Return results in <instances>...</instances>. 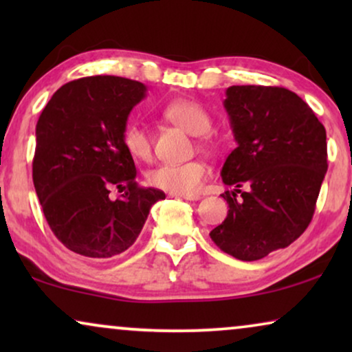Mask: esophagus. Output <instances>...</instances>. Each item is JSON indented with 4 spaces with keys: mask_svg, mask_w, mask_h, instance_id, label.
Instances as JSON below:
<instances>
[{
    "mask_svg": "<svg viewBox=\"0 0 352 352\" xmlns=\"http://www.w3.org/2000/svg\"><path fill=\"white\" fill-rule=\"evenodd\" d=\"M173 197H181L184 200H190V201H197L200 200V195H184V194H171Z\"/></svg>",
    "mask_w": 352,
    "mask_h": 352,
    "instance_id": "34e87169",
    "label": "esophagus"
}]
</instances>
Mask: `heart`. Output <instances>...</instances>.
<instances>
[{"instance_id":"heart-1","label":"heart","mask_w":352,"mask_h":352,"mask_svg":"<svg viewBox=\"0 0 352 352\" xmlns=\"http://www.w3.org/2000/svg\"><path fill=\"white\" fill-rule=\"evenodd\" d=\"M168 122L177 124L192 136H200L199 146L211 148L213 142L205 136L211 129V117L205 107L190 99H176L162 109ZM123 147L134 160L146 162L152 157V136L142 123H129L123 129ZM210 177V166L201 160L187 163H162L147 173L148 184L171 194H197Z\"/></svg>"}]
</instances>
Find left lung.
I'll return each mask as SVG.
<instances>
[{
    "instance_id": "1",
    "label": "left lung",
    "mask_w": 352,
    "mask_h": 352,
    "mask_svg": "<svg viewBox=\"0 0 352 352\" xmlns=\"http://www.w3.org/2000/svg\"><path fill=\"white\" fill-rule=\"evenodd\" d=\"M224 109L237 147L221 177L235 189L221 195L229 211L210 237L230 256L256 261L309 226L329 166L327 133L300 96L277 86H230Z\"/></svg>"
}]
</instances>
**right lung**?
Masks as SVG:
<instances>
[{
    "instance_id": "right-lung-1",
    "label": "right lung",
    "mask_w": 352,
    "mask_h": 352,
    "mask_svg": "<svg viewBox=\"0 0 352 352\" xmlns=\"http://www.w3.org/2000/svg\"><path fill=\"white\" fill-rule=\"evenodd\" d=\"M146 85L86 76L56 91L38 118L33 184L50 228L81 256L107 259L136 242L152 205L165 194L139 187L123 129ZM113 188L123 191L109 199Z\"/></svg>"
}]
</instances>
